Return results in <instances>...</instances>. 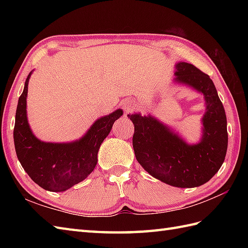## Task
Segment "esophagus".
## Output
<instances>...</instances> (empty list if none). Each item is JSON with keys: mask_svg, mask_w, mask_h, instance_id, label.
<instances>
[{"mask_svg": "<svg viewBox=\"0 0 248 248\" xmlns=\"http://www.w3.org/2000/svg\"><path fill=\"white\" fill-rule=\"evenodd\" d=\"M136 108V103L133 101L132 99H127L123 102V108L124 109L125 113H131L133 112Z\"/></svg>", "mask_w": 248, "mask_h": 248, "instance_id": "34e87169", "label": "esophagus"}]
</instances>
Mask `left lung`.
<instances>
[{"label": "left lung", "mask_w": 248, "mask_h": 248, "mask_svg": "<svg viewBox=\"0 0 248 248\" xmlns=\"http://www.w3.org/2000/svg\"><path fill=\"white\" fill-rule=\"evenodd\" d=\"M175 82L202 93L205 101L202 136L189 145L151 115H128L134 124L135 157L149 175L176 187L208 182L224 163L228 146L227 118L217 91L208 75L192 64H176Z\"/></svg>", "instance_id": "left-lung-1"}]
</instances>
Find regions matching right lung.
Wrapping results in <instances>:
<instances>
[{"instance_id": "obj_1", "label": "right lung", "mask_w": 248, "mask_h": 248, "mask_svg": "<svg viewBox=\"0 0 248 248\" xmlns=\"http://www.w3.org/2000/svg\"><path fill=\"white\" fill-rule=\"evenodd\" d=\"M28 76L16 110L14 141L16 154L31 180L50 192H64L83 181L94 170L98 151L123 109L94 121L86 134L71 143H46L31 132L26 116Z\"/></svg>"}]
</instances>
